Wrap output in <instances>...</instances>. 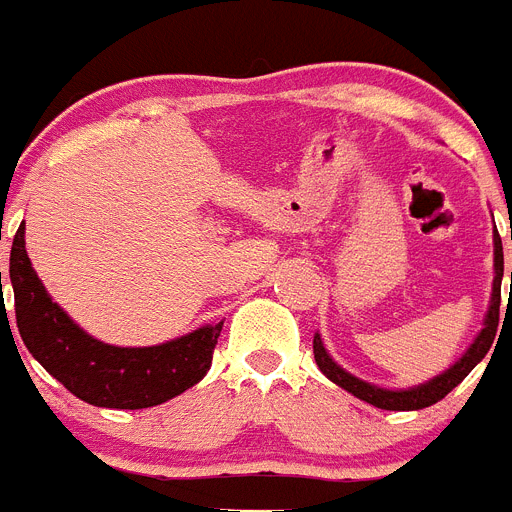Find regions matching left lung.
<instances>
[{"instance_id": "8db88e82", "label": "left lung", "mask_w": 512, "mask_h": 512, "mask_svg": "<svg viewBox=\"0 0 512 512\" xmlns=\"http://www.w3.org/2000/svg\"><path fill=\"white\" fill-rule=\"evenodd\" d=\"M512 238V233H510ZM492 243H495V277H492V292H490V305H487L485 320H482V330L477 333L469 348L449 369H443L441 374H436L433 379L423 384H415V387H405V390H387V387H379V384L366 382V379L354 377L351 372H346L341 364H338L333 356L328 354L323 338L320 333H315L312 338V354H315V361H318L320 372L330 379L333 384H338L341 390L351 392L359 400L369 402L374 408L382 410H423L428 405H436L438 400L449 395L461 379L472 372L479 361L485 359L487 351H490L492 341H495L497 333V320H500V284H503V241L497 230L492 233ZM510 295H512V271H510Z\"/></svg>"}]
</instances>
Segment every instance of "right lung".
Instances as JSON below:
<instances>
[{"label": "right lung", "mask_w": 512, "mask_h": 512, "mask_svg": "<svg viewBox=\"0 0 512 512\" xmlns=\"http://www.w3.org/2000/svg\"><path fill=\"white\" fill-rule=\"evenodd\" d=\"M9 282L15 289L17 328L27 351L71 395L89 405L153 408L182 395L210 372L212 348L223 323L202 325L156 346H112L89 336L40 282L25 251V225H20L12 241Z\"/></svg>", "instance_id": "obj_1"}]
</instances>
